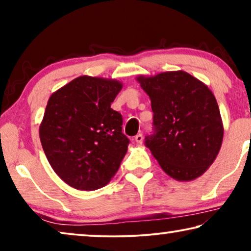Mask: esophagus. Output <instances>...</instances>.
<instances>
[{
  "instance_id": "1",
  "label": "esophagus",
  "mask_w": 251,
  "mask_h": 251,
  "mask_svg": "<svg viewBox=\"0 0 251 251\" xmlns=\"http://www.w3.org/2000/svg\"><path fill=\"white\" fill-rule=\"evenodd\" d=\"M135 141H136V143L142 144L143 141H144V136H143V134L139 133V134L136 135V136H135Z\"/></svg>"
}]
</instances>
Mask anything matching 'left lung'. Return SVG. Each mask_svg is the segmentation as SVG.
<instances>
[{
    "label": "left lung",
    "mask_w": 251,
    "mask_h": 251,
    "mask_svg": "<svg viewBox=\"0 0 251 251\" xmlns=\"http://www.w3.org/2000/svg\"><path fill=\"white\" fill-rule=\"evenodd\" d=\"M137 80L151 101L152 131L145 145L163 171L177 180H193L214 163L224 127L214 94L184 71Z\"/></svg>",
    "instance_id": "obj_1"
}]
</instances>
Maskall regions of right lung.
<instances>
[{"instance_id": "obj_1", "label": "right lung", "mask_w": 251, "mask_h": 251, "mask_svg": "<svg viewBox=\"0 0 251 251\" xmlns=\"http://www.w3.org/2000/svg\"><path fill=\"white\" fill-rule=\"evenodd\" d=\"M121 90L117 80L80 76L50 97L42 147L54 172L76 189L105 186L126 155L122 114L110 108Z\"/></svg>"}]
</instances>
